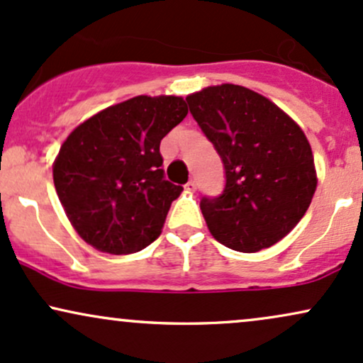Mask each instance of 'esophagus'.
<instances>
[{
    "instance_id": "esophagus-1",
    "label": "esophagus",
    "mask_w": 363,
    "mask_h": 363,
    "mask_svg": "<svg viewBox=\"0 0 363 363\" xmlns=\"http://www.w3.org/2000/svg\"><path fill=\"white\" fill-rule=\"evenodd\" d=\"M184 187H186V191H191V193H193V191H196V181L191 179V181H187V184Z\"/></svg>"
}]
</instances>
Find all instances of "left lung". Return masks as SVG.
Returning <instances> with one entry per match:
<instances>
[{"label":"left lung","instance_id":"obj_1","mask_svg":"<svg viewBox=\"0 0 363 363\" xmlns=\"http://www.w3.org/2000/svg\"><path fill=\"white\" fill-rule=\"evenodd\" d=\"M186 101L225 169L223 193L199 203L211 235L239 252L272 247L301 222L318 186L306 135L240 85L208 86Z\"/></svg>","mask_w":363,"mask_h":363}]
</instances>
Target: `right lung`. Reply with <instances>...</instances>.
<instances>
[{"mask_svg": "<svg viewBox=\"0 0 363 363\" xmlns=\"http://www.w3.org/2000/svg\"><path fill=\"white\" fill-rule=\"evenodd\" d=\"M186 116L182 97L138 95L73 129L54 160L52 177L85 242L102 252L131 254L160 235L182 191L164 176L160 141Z\"/></svg>", "mask_w": 363, "mask_h": 363, "instance_id": "add662e5", "label": "right lung"}]
</instances>
